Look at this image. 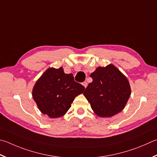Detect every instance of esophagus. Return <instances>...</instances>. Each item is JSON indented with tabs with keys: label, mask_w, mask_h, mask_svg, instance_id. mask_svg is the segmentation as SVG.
Segmentation results:
<instances>
[{
	"label": "esophagus",
	"mask_w": 157,
	"mask_h": 157,
	"mask_svg": "<svg viewBox=\"0 0 157 157\" xmlns=\"http://www.w3.org/2000/svg\"><path fill=\"white\" fill-rule=\"evenodd\" d=\"M82 85H83V86H84V88H86L87 87V86H88V83H87L86 82H84L83 83H82Z\"/></svg>",
	"instance_id": "esophagus-1"
}]
</instances>
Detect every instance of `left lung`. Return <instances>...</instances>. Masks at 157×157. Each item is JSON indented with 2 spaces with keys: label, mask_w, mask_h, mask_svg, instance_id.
I'll list each match as a JSON object with an SVG mask.
<instances>
[{
  "label": "left lung",
  "mask_w": 157,
  "mask_h": 157,
  "mask_svg": "<svg viewBox=\"0 0 157 157\" xmlns=\"http://www.w3.org/2000/svg\"><path fill=\"white\" fill-rule=\"evenodd\" d=\"M90 76L93 82L83 94L93 112L100 117H111L120 113L131 95L126 77L112 64L98 67Z\"/></svg>",
  "instance_id": "obj_1"
}]
</instances>
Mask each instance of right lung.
I'll return each mask as SVG.
<instances>
[{
  "instance_id": "obj_1",
  "label": "right lung",
  "mask_w": 157,
  "mask_h": 157,
  "mask_svg": "<svg viewBox=\"0 0 157 157\" xmlns=\"http://www.w3.org/2000/svg\"><path fill=\"white\" fill-rule=\"evenodd\" d=\"M84 89V86L75 82L72 73H64L62 67H51L36 81L32 97L42 114L58 118L67 113L75 97Z\"/></svg>"
}]
</instances>
